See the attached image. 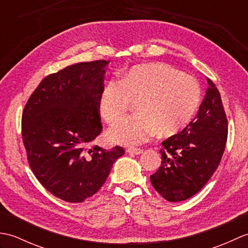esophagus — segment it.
<instances>
[{"label": "esophagus", "instance_id": "1", "mask_svg": "<svg viewBox=\"0 0 248 248\" xmlns=\"http://www.w3.org/2000/svg\"><path fill=\"white\" fill-rule=\"evenodd\" d=\"M127 152H129V154H133V155H140V154H143V149H140V148H129V149H127Z\"/></svg>", "mask_w": 248, "mask_h": 248}]
</instances>
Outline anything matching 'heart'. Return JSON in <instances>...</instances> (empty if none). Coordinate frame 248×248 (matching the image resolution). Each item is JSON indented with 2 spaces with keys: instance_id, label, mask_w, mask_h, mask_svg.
<instances>
[{
  "instance_id": "heart-1",
  "label": "heart",
  "mask_w": 248,
  "mask_h": 248,
  "mask_svg": "<svg viewBox=\"0 0 248 248\" xmlns=\"http://www.w3.org/2000/svg\"><path fill=\"white\" fill-rule=\"evenodd\" d=\"M202 99L197 78L179 72L164 62L134 66L102 89L99 110L108 124H114L136 102V115L123 118L108 130L115 144L138 146L159 131L172 135L182 130L196 113Z\"/></svg>"
}]
</instances>
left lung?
<instances>
[{
	"instance_id": "left-lung-1",
	"label": "left lung",
	"mask_w": 248,
	"mask_h": 248,
	"mask_svg": "<svg viewBox=\"0 0 248 248\" xmlns=\"http://www.w3.org/2000/svg\"><path fill=\"white\" fill-rule=\"evenodd\" d=\"M208 89L197 115L181 132L162 141V163L151 184L170 202L198 193L219 165L228 135V120L222 98L207 78Z\"/></svg>"
}]
</instances>
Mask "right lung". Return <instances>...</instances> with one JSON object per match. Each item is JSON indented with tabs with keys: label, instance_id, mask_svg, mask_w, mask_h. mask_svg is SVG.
<instances>
[{
	"label": "right lung",
	"instance_id": "obj_1",
	"mask_svg": "<svg viewBox=\"0 0 248 248\" xmlns=\"http://www.w3.org/2000/svg\"><path fill=\"white\" fill-rule=\"evenodd\" d=\"M108 61L78 62L46 77L22 112V139L31 171L67 202H83L101 187L123 147L93 145L101 133L99 98Z\"/></svg>",
	"mask_w": 248,
	"mask_h": 248
}]
</instances>
